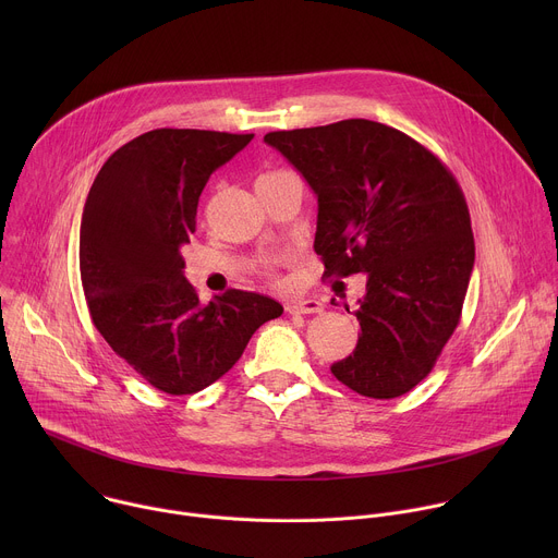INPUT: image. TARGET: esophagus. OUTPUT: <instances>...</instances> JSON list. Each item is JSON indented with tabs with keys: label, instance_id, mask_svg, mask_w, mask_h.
I'll list each match as a JSON object with an SVG mask.
<instances>
[{
	"label": "esophagus",
	"instance_id": "1",
	"mask_svg": "<svg viewBox=\"0 0 558 558\" xmlns=\"http://www.w3.org/2000/svg\"><path fill=\"white\" fill-rule=\"evenodd\" d=\"M289 313H293V315H306V313H323L325 311V306H323V302H317V300H313V298H302V300H291V302H287V306H284Z\"/></svg>",
	"mask_w": 558,
	"mask_h": 558
}]
</instances>
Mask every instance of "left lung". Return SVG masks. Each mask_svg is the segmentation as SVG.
<instances>
[{"label":"left lung","instance_id":"8db88e82","mask_svg":"<svg viewBox=\"0 0 558 558\" xmlns=\"http://www.w3.org/2000/svg\"><path fill=\"white\" fill-rule=\"evenodd\" d=\"M265 143L317 196L325 276L366 274L357 347L331 373L373 400L409 392L454 333L474 265L457 179L422 143L368 119L269 132Z\"/></svg>","mask_w":558,"mask_h":558}]
</instances>
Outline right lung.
<instances>
[{
	"mask_svg": "<svg viewBox=\"0 0 558 558\" xmlns=\"http://www.w3.org/2000/svg\"><path fill=\"white\" fill-rule=\"evenodd\" d=\"M254 134L161 128L121 145L99 170L78 231V269L93 323L154 388L192 395L220 379L276 300L229 289L201 304L181 247L211 172Z\"/></svg>",
	"mask_w": 558,
	"mask_h": 558,
	"instance_id": "right-lung-1",
	"label": "right lung"
}]
</instances>
